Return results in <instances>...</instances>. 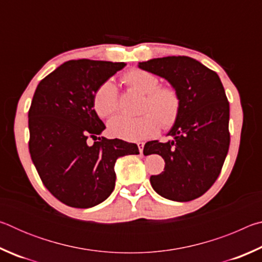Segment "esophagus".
I'll return each mask as SVG.
<instances>
[{"label":"esophagus","instance_id":"obj_1","mask_svg":"<svg viewBox=\"0 0 262 262\" xmlns=\"http://www.w3.org/2000/svg\"><path fill=\"white\" fill-rule=\"evenodd\" d=\"M137 147H139L140 152L143 154V148H144V143H143V142H139V143H137Z\"/></svg>","mask_w":262,"mask_h":262}]
</instances>
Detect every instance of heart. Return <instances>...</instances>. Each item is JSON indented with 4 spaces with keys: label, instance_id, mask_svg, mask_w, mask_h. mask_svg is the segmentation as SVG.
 <instances>
[{
    "label": "heart",
    "instance_id": "heart-1",
    "mask_svg": "<svg viewBox=\"0 0 262 262\" xmlns=\"http://www.w3.org/2000/svg\"><path fill=\"white\" fill-rule=\"evenodd\" d=\"M128 86L144 95L141 105L143 115L128 118L118 115L108 122L110 134L126 141H140L156 135L161 126L170 129L178 120L181 97L173 85L159 84L156 75L142 69H132L123 75ZM94 107L101 118L112 117L119 111L118 89L112 81H105L94 95Z\"/></svg>",
    "mask_w": 262,
    "mask_h": 262
}]
</instances>
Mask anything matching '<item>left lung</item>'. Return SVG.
<instances>
[{"label": "left lung", "instance_id": "left-lung-1", "mask_svg": "<svg viewBox=\"0 0 262 262\" xmlns=\"http://www.w3.org/2000/svg\"><path fill=\"white\" fill-rule=\"evenodd\" d=\"M139 67L166 78L181 97L178 120L167 135L172 141L145 143L144 155L165 161L161 174L150 177L152 188L168 200H194L209 189L229 151L230 107L214 70L189 56H166L140 62Z\"/></svg>", "mask_w": 262, "mask_h": 262}]
</instances>
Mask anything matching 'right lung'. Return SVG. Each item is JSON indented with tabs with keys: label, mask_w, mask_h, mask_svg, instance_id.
<instances>
[{
	"label": "right lung",
	"mask_w": 262,
	"mask_h": 262,
	"mask_svg": "<svg viewBox=\"0 0 262 262\" xmlns=\"http://www.w3.org/2000/svg\"><path fill=\"white\" fill-rule=\"evenodd\" d=\"M123 62L70 60L41 79L29 110V150L42 184L53 196L74 208H90L107 199L115 185L114 164L137 155L135 143L105 137L94 108L101 83Z\"/></svg>",
	"instance_id": "1"
}]
</instances>
